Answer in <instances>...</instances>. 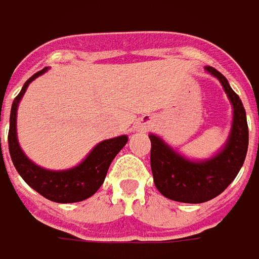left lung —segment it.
I'll use <instances>...</instances> for the list:
<instances>
[{
    "mask_svg": "<svg viewBox=\"0 0 259 259\" xmlns=\"http://www.w3.org/2000/svg\"><path fill=\"white\" fill-rule=\"evenodd\" d=\"M205 70L218 78L234 109L232 127L224 149L215 156L196 162L179 155L156 135H149L150 167L157 191L183 203H202L222 193L242 167L248 150V123L239 96L218 70L209 66Z\"/></svg>",
    "mask_w": 259,
    "mask_h": 259,
    "instance_id": "obj_1",
    "label": "left lung"
}]
</instances>
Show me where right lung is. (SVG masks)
Instances as JSON below:
<instances>
[{"instance_id":"right-lung-1","label":"right lung","mask_w":259,"mask_h":259,"mask_svg":"<svg viewBox=\"0 0 259 259\" xmlns=\"http://www.w3.org/2000/svg\"><path fill=\"white\" fill-rule=\"evenodd\" d=\"M47 70H49L47 67L42 68L30 77L24 83L21 92L14 99L11 114H10V132H8V149H10L11 160L20 176L34 191L38 192L44 198L57 203L84 201L94 195L103 185L113 159L127 143V136L123 135V136L103 140L97 146L93 147V150L87 155L80 165L67 170H49L31 162L24 155L17 140V109L28 84L38 76L44 74Z\"/></svg>"}]
</instances>
